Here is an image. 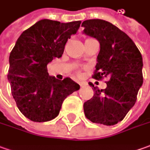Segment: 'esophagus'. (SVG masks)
<instances>
[{
    "label": "esophagus",
    "mask_w": 150,
    "mask_h": 150,
    "mask_svg": "<svg viewBox=\"0 0 150 150\" xmlns=\"http://www.w3.org/2000/svg\"><path fill=\"white\" fill-rule=\"evenodd\" d=\"M79 84H80V86H84V85H85L87 83L86 82H84V81H81V82H79Z\"/></svg>",
    "instance_id": "esophagus-1"
}]
</instances>
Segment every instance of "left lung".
Masks as SVG:
<instances>
[{
	"instance_id": "8db88e82",
	"label": "left lung",
	"mask_w": 150,
	"mask_h": 150,
	"mask_svg": "<svg viewBox=\"0 0 150 150\" xmlns=\"http://www.w3.org/2000/svg\"><path fill=\"white\" fill-rule=\"evenodd\" d=\"M83 33L96 38L100 45L93 78L109 76L105 90H96L84 104L85 117L93 123L114 125L121 121L134 105L143 85V59L126 34L104 20L83 21ZM100 70L99 72L98 70ZM94 87L92 83H89Z\"/></svg>"
}]
</instances>
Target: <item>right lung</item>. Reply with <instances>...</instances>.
Wrapping results in <instances>:
<instances>
[{
  "mask_svg": "<svg viewBox=\"0 0 150 150\" xmlns=\"http://www.w3.org/2000/svg\"><path fill=\"white\" fill-rule=\"evenodd\" d=\"M80 23L40 20L21 33L10 54L7 78L11 94L19 110L31 121L54 119L65 98L80 89L70 78L59 80L49 75L47 65L62 56Z\"/></svg>",
  "mask_w": 150,
  "mask_h": 150,
  "instance_id": "right-lung-1",
  "label": "right lung"
}]
</instances>
